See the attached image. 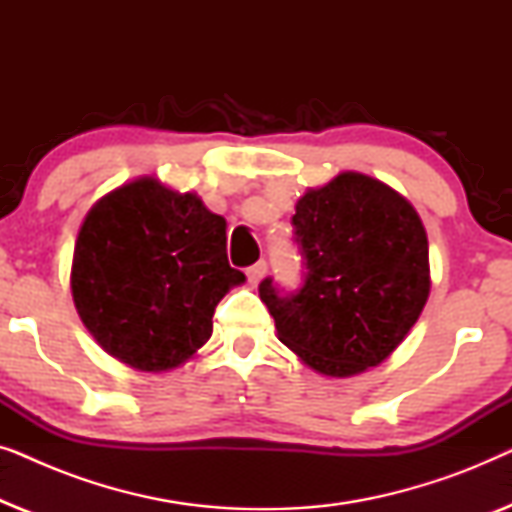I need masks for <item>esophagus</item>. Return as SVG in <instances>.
Here are the masks:
<instances>
[{
  "label": "esophagus",
  "mask_w": 512,
  "mask_h": 512,
  "mask_svg": "<svg viewBox=\"0 0 512 512\" xmlns=\"http://www.w3.org/2000/svg\"><path fill=\"white\" fill-rule=\"evenodd\" d=\"M265 272H268V263H265V261L254 263V265H251V268L247 270L249 282H251V284H258V282H261V279L265 277Z\"/></svg>",
  "instance_id": "obj_1"
}]
</instances>
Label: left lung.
Listing matches in <instances>:
<instances>
[{
  "mask_svg": "<svg viewBox=\"0 0 512 512\" xmlns=\"http://www.w3.org/2000/svg\"><path fill=\"white\" fill-rule=\"evenodd\" d=\"M305 286H258L277 338L326 377L380 366L417 324L431 291L429 240L417 209L380 179L340 172L307 188L293 214Z\"/></svg>",
  "mask_w": 512,
  "mask_h": 512,
  "instance_id": "1",
  "label": "left lung"
}]
</instances>
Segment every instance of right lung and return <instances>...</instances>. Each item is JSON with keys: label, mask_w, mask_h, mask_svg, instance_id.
<instances>
[{"label": "right lung", "mask_w": 512, "mask_h": 512, "mask_svg": "<svg viewBox=\"0 0 512 512\" xmlns=\"http://www.w3.org/2000/svg\"><path fill=\"white\" fill-rule=\"evenodd\" d=\"M244 279L228 263L223 216L195 193L137 177L90 207L69 284L104 352L142 373H165L212 338L214 307Z\"/></svg>", "instance_id": "1"}]
</instances>
